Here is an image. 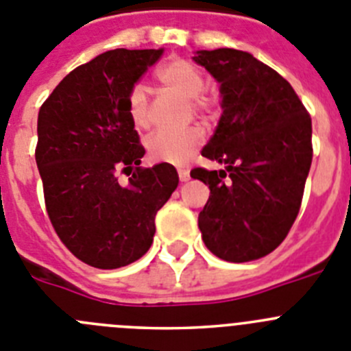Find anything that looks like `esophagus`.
<instances>
[{"label":"esophagus","instance_id":"obj_1","mask_svg":"<svg viewBox=\"0 0 351 351\" xmlns=\"http://www.w3.org/2000/svg\"><path fill=\"white\" fill-rule=\"evenodd\" d=\"M178 173H179V179H181V182L189 181V172L186 169H179Z\"/></svg>","mask_w":351,"mask_h":351}]
</instances>
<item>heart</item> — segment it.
Wrapping results in <instances>:
<instances>
[{"label": "heart", "mask_w": 351, "mask_h": 351, "mask_svg": "<svg viewBox=\"0 0 351 351\" xmlns=\"http://www.w3.org/2000/svg\"><path fill=\"white\" fill-rule=\"evenodd\" d=\"M156 80L165 88L188 97L193 112L210 117L217 109V95L205 88V75L197 62L173 57L156 71ZM128 120L136 128H147L151 125V106L143 85H132L127 94ZM204 130L200 127H189L184 130H160L147 139L146 149L154 162L182 165L195 156L204 144Z\"/></svg>", "instance_id": "1"}]
</instances>
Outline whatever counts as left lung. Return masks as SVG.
I'll return each mask as SVG.
<instances>
[{
  "instance_id": "left-lung-1",
  "label": "left lung",
  "mask_w": 351,
  "mask_h": 351,
  "mask_svg": "<svg viewBox=\"0 0 351 351\" xmlns=\"http://www.w3.org/2000/svg\"><path fill=\"white\" fill-rule=\"evenodd\" d=\"M195 62L221 83L223 117L197 167L210 197L198 215L205 245L224 261L268 256L285 240L303 202L313 158L311 118L291 83L234 48L197 51Z\"/></svg>"
}]
</instances>
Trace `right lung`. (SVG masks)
I'll return each mask as SVG.
<instances>
[{
  "mask_svg": "<svg viewBox=\"0 0 351 351\" xmlns=\"http://www.w3.org/2000/svg\"><path fill=\"white\" fill-rule=\"evenodd\" d=\"M162 53L104 51L71 71L38 112L34 156L48 217L71 254L94 268L143 257L156 212L179 184L170 163L139 167L146 149L127 114L128 90Z\"/></svg>",
  "mask_w": 351,
  "mask_h": 351,
  "instance_id": "right-lung-1",
  "label": "right lung"
}]
</instances>
